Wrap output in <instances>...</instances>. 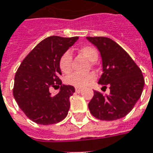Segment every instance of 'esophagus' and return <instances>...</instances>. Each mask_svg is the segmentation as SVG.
<instances>
[{
  "label": "esophagus",
  "mask_w": 153,
  "mask_h": 153,
  "mask_svg": "<svg viewBox=\"0 0 153 153\" xmlns=\"http://www.w3.org/2000/svg\"><path fill=\"white\" fill-rule=\"evenodd\" d=\"M81 91L82 90L80 89V88H78V87H76V88H75V92L76 93H79L80 91Z\"/></svg>",
  "instance_id": "obj_1"
}]
</instances>
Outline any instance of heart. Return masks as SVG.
I'll return each instance as SVG.
<instances>
[{
	"label": "heart",
	"instance_id": "1",
	"mask_svg": "<svg viewBox=\"0 0 153 153\" xmlns=\"http://www.w3.org/2000/svg\"><path fill=\"white\" fill-rule=\"evenodd\" d=\"M79 52L85 56L87 59L91 62H94L97 59L98 55L97 51L91 46L85 45L79 49ZM71 61L72 56L69 51H65L61 56L59 59V68L63 74H68L71 71ZM96 79V74L94 73H87V74H78L74 73L66 77L65 82L67 84L72 85L76 87H85L90 85Z\"/></svg>",
	"mask_w": 153,
	"mask_h": 153
}]
</instances>
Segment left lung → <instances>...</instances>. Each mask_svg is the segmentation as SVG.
Here are the masks:
<instances>
[{"label": "left lung", "mask_w": 153, "mask_h": 153, "mask_svg": "<svg viewBox=\"0 0 153 153\" xmlns=\"http://www.w3.org/2000/svg\"><path fill=\"white\" fill-rule=\"evenodd\" d=\"M96 45L102 60V74L98 84L109 85L110 95L94 91L88 104L95 118L112 121L126 116L139 100L145 80L141 70L125 51L107 37H87Z\"/></svg>", "instance_id": "obj_1"}]
</instances>
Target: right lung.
Listing matches in <instances>:
<instances>
[{
	"mask_svg": "<svg viewBox=\"0 0 153 153\" xmlns=\"http://www.w3.org/2000/svg\"><path fill=\"white\" fill-rule=\"evenodd\" d=\"M79 37L50 36L40 41L20 64L15 74L13 97L20 109L33 122L48 125L66 118L70 108L69 98L74 87L62 85L59 68L61 56ZM60 85L55 96L49 88Z\"/></svg>",
	"mask_w": 153,
	"mask_h": 153,
	"instance_id": "add662e5",
	"label": "right lung"
}]
</instances>
